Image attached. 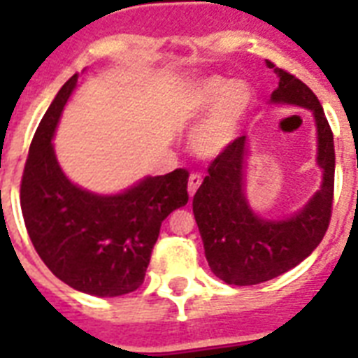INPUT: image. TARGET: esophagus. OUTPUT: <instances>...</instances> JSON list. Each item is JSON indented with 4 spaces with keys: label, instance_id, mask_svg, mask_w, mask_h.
<instances>
[{
    "label": "esophagus",
    "instance_id": "34e87169",
    "mask_svg": "<svg viewBox=\"0 0 358 358\" xmlns=\"http://www.w3.org/2000/svg\"><path fill=\"white\" fill-rule=\"evenodd\" d=\"M202 184V176L199 173H193L189 176V185H187V191H189V196L193 199V195L196 193V189L201 187Z\"/></svg>",
    "mask_w": 358,
    "mask_h": 358
}]
</instances>
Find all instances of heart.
Returning a JSON list of instances; mask_svg holds the SVG:
<instances>
[{
  "label": "heart",
  "instance_id": "1",
  "mask_svg": "<svg viewBox=\"0 0 358 358\" xmlns=\"http://www.w3.org/2000/svg\"><path fill=\"white\" fill-rule=\"evenodd\" d=\"M252 92L245 83H229L223 78L202 81L185 98V113L199 119L208 111H214L193 135V150L202 157L221 154L234 141L238 126L249 109Z\"/></svg>",
  "mask_w": 358,
  "mask_h": 358
}]
</instances>
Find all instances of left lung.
I'll use <instances>...</instances> for the list:
<instances>
[{"label":"left lung","mask_w":358,"mask_h":358,"mask_svg":"<svg viewBox=\"0 0 358 358\" xmlns=\"http://www.w3.org/2000/svg\"><path fill=\"white\" fill-rule=\"evenodd\" d=\"M273 102L308 108L317 128V163L323 169L322 189L299 213L286 221H264L250 212L243 195L245 135L212 159L208 176L193 196V213L201 230L206 260L215 277L234 286H250L289 271L305 260L327 232L334 199L333 129L317 96L294 74L277 69Z\"/></svg>","instance_id":"left-lung-1"}]
</instances>
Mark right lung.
I'll return each instance as SVG.
<instances>
[{"mask_svg": "<svg viewBox=\"0 0 358 358\" xmlns=\"http://www.w3.org/2000/svg\"><path fill=\"white\" fill-rule=\"evenodd\" d=\"M78 83L70 78L42 117L29 146L20 204L31 243L70 288L98 297L131 294L145 280L163 219L187 204L185 169L148 176L120 195L74 185L55 159L52 137Z\"/></svg>", "mask_w": 358, "mask_h": 358, "instance_id": "obj_1", "label": "right lung"}]
</instances>
